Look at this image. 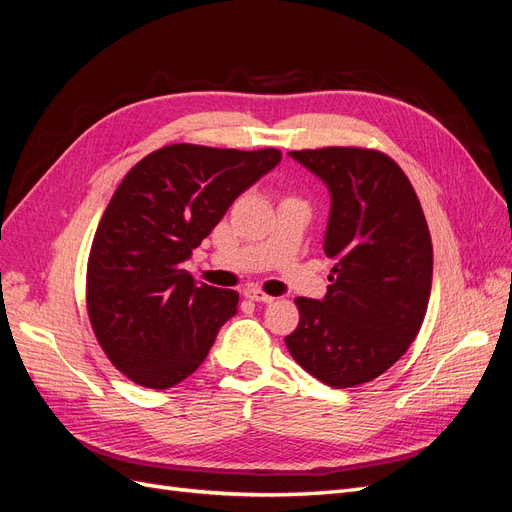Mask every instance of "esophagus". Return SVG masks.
Returning <instances> with one entry per match:
<instances>
[{
    "label": "esophagus",
    "mask_w": 512,
    "mask_h": 512,
    "mask_svg": "<svg viewBox=\"0 0 512 512\" xmlns=\"http://www.w3.org/2000/svg\"><path fill=\"white\" fill-rule=\"evenodd\" d=\"M243 294H245L247 299L256 301V303H273V301H275L273 297H269V294H265V292H260L258 288H245Z\"/></svg>",
    "instance_id": "esophagus-1"
}]
</instances>
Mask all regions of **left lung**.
Masks as SVG:
<instances>
[{
    "label": "left lung",
    "instance_id": "8db88e82",
    "mask_svg": "<svg viewBox=\"0 0 512 512\" xmlns=\"http://www.w3.org/2000/svg\"><path fill=\"white\" fill-rule=\"evenodd\" d=\"M288 156L329 188L324 254L335 265L324 299L294 301L301 320L286 346L333 389L371 382L406 354L427 312L433 247L425 213L404 170L376 149Z\"/></svg>",
    "mask_w": 512,
    "mask_h": 512
}]
</instances>
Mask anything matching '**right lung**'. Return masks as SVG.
<instances>
[{
    "mask_svg": "<svg viewBox=\"0 0 512 512\" xmlns=\"http://www.w3.org/2000/svg\"><path fill=\"white\" fill-rule=\"evenodd\" d=\"M282 160L277 149L168 145L123 177L87 262V312L111 363L147 389H168L207 359L239 294L181 269L235 198Z\"/></svg>",
    "mask_w": 512,
    "mask_h": 512,
    "instance_id": "obj_1",
    "label": "right lung"
}]
</instances>
